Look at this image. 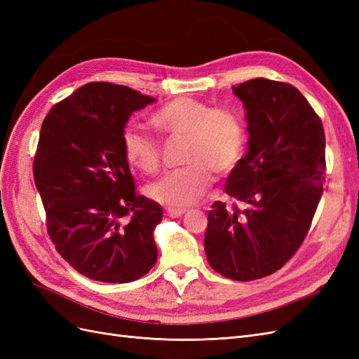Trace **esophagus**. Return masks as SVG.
I'll list each match as a JSON object with an SVG mask.
<instances>
[{
  "mask_svg": "<svg viewBox=\"0 0 359 359\" xmlns=\"http://www.w3.org/2000/svg\"><path fill=\"white\" fill-rule=\"evenodd\" d=\"M186 210H181V208H166L165 210V215L170 217V219H177V217H181Z\"/></svg>",
  "mask_w": 359,
  "mask_h": 359,
  "instance_id": "obj_1",
  "label": "esophagus"
}]
</instances>
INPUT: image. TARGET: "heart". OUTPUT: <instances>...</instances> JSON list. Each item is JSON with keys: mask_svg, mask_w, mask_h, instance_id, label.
Segmentation results:
<instances>
[{"mask_svg": "<svg viewBox=\"0 0 359 359\" xmlns=\"http://www.w3.org/2000/svg\"><path fill=\"white\" fill-rule=\"evenodd\" d=\"M158 132L170 139H186L182 169L168 173L147 187L148 196L170 208H181L201 199L212 182L223 180L240 165L247 145L243 116L226 106L177 97L163 104L151 118ZM123 157L145 175H154L161 166V147L157 139L133 126L123 130Z\"/></svg>", "mask_w": 359, "mask_h": 359, "instance_id": "heart-1", "label": "heart"}]
</instances>
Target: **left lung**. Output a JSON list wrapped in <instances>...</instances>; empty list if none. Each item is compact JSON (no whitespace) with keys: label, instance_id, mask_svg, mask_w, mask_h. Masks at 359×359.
Listing matches in <instances>:
<instances>
[{"label":"left lung","instance_id":"8db88e82","mask_svg":"<svg viewBox=\"0 0 359 359\" xmlns=\"http://www.w3.org/2000/svg\"><path fill=\"white\" fill-rule=\"evenodd\" d=\"M232 88L250 139L224 190L243 206L212 203L205 253L223 277L250 281L274 274L306 240L323 193L325 132L290 83L256 78Z\"/></svg>","mask_w":359,"mask_h":359}]
</instances>
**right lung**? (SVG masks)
<instances>
[{
  "label": "right lung",
  "mask_w": 359,
  "mask_h": 359,
  "mask_svg": "<svg viewBox=\"0 0 359 359\" xmlns=\"http://www.w3.org/2000/svg\"><path fill=\"white\" fill-rule=\"evenodd\" d=\"M153 102L124 85L90 82L41 124L32 172L48 235L91 280L130 283L156 265L161 206L136 193L121 148L128 116Z\"/></svg>",
  "instance_id": "right-lung-1"
}]
</instances>
